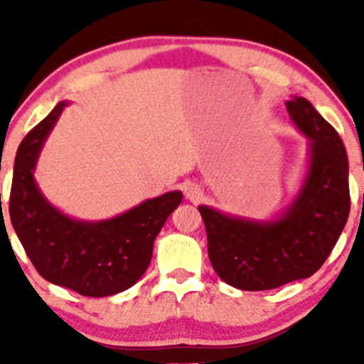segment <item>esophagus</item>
I'll return each instance as SVG.
<instances>
[{
  "mask_svg": "<svg viewBox=\"0 0 364 364\" xmlns=\"http://www.w3.org/2000/svg\"><path fill=\"white\" fill-rule=\"evenodd\" d=\"M183 190H185V196L190 200V202H198L203 195L202 188L196 185V183H185Z\"/></svg>",
  "mask_w": 364,
  "mask_h": 364,
  "instance_id": "obj_1",
  "label": "esophagus"
}]
</instances>
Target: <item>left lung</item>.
<instances>
[{
    "label": "left lung",
    "instance_id": "left-lung-1",
    "mask_svg": "<svg viewBox=\"0 0 364 364\" xmlns=\"http://www.w3.org/2000/svg\"><path fill=\"white\" fill-rule=\"evenodd\" d=\"M291 123L308 139V166L286 208L270 219L200 205L215 274L241 291L308 279L323 265L349 217V164L339 133L310 101H286Z\"/></svg>",
    "mask_w": 364,
    "mask_h": 364
}]
</instances>
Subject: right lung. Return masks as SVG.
<instances>
[{
  "mask_svg": "<svg viewBox=\"0 0 364 364\" xmlns=\"http://www.w3.org/2000/svg\"><path fill=\"white\" fill-rule=\"evenodd\" d=\"M68 101H61L20 144L10 193V219L25 253L46 281L82 296L104 298L129 289L152 260L154 241L183 200L181 191L149 198L104 220L66 215L46 198L36 168L49 133Z\"/></svg>",
  "mask_w": 364,
  "mask_h": 364,
  "instance_id": "add662e5",
  "label": "right lung"
}]
</instances>
